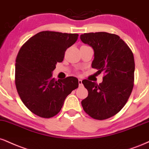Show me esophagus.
Returning <instances> with one entry per match:
<instances>
[{"mask_svg": "<svg viewBox=\"0 0 149 149\" xmlns=\"http://www.w3.org/2000/svg\"><path fill=\"white\" fill-rule=\"evenodd\" d=\"M78 84H79V86H82V80L81 79H79L78 80Z\"/></svg>", "mask_w": 149, "mask_h": 149, "instance_id": "obj_1", "label": "esophagus"}]
</instances>
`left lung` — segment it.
I'll list each match as a JSON object with an SVG mask.
<instances>
[{
	"label": "left lung",
	"instance_id": "obj_1",
	"mask_svg": "<svg viewBox=\"0 0 149 149\" xmlns=\"http://www.w3.org/2000/svg\"><path fill=\"white\" fill-rule=\"evenodd\" d=\"M80 39L94 49L92 67L98 70V74L105 73L99 85L82 80L88 96L82 101V106L93 119H108L123 108L132 92L135 72L133 54L126 43L114 34L85 33L80 35Z\"/></svg>",
	"mask_w": 149,
	"mask_h": 149
}]
</instances>
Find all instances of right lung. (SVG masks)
Wrapping results in <instances>:
<instances>
[{
  "instance_id": "1",
  "label": "right lung",
  "mask_w": 149,
  "mask_h": 149,
  "mask_svg": "<svg viewBox=\"0 0 149 149\" xmlns=\"http://www.w3.org/2000/svg\"><path fill=\"white\" fill-rule=\"evenodd\" d=\"M78 37V34L42 31L19 50L15 64L16 87L24 105L36 115L42 118L56 115L67 96L78 87L75 77L56 80L52 73Z\"/></svg>"
}]
</instances>
